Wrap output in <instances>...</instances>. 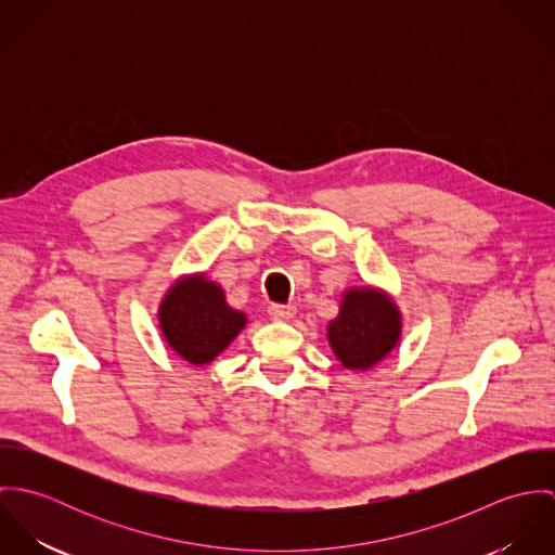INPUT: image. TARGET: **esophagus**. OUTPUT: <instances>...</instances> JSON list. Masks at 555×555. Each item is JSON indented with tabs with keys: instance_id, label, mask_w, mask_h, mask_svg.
I'll use <instances>...</instances> for the list:
<instances>
[{
	"instance_id": "1",
	"label": "esophagus",
	"mask_w": 555,
	"mask_h": 555,
	"mask_svg": "<svg viewBox=\"0 0 555 555\" xmlns=\"http://www.w3.org/2000/svg\"><path fill=\"white\" fill-rule=\"evenodd\" d=\"M295 306H282V304H271L269 306V317L273 320H286V318L295 317Z\"/></svg>"
}]
</instances>
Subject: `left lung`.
<instances>
[{
    "mask_svg": "<svg viewBox=\"0 0 555 555\" xmlns=\"http://www.w3.org/2000/svg\"><path fill=\"white\" fill-rule=\"evenodd\" d=\"M396 306L380 293L363 288L344 297L339 317L328 324V341L348 370H367L385 359L399 339Z\"/></svg>",
    "mask_w": 555,
    "mask_h": 555,
    "instance_id": "8db88e82",
    "label": "left lung"
}]
</instances>
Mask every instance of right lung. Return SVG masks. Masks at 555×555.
<instances>
[{"mask_svg":"<svg viewBox=\"0 0 555 555\" xmlns=\"http://www.w3.org/2000/svg\"><path fill=\"white\" fill-rule=\"evenodd\" d=\"M159 324L172 350L194 365L214 361L237 335L245 317L227 306L218 284L205 278L177 282L159 306Z\"/></svg>","mask_w":555,"mask_h":555,"instance_id":"obj_1","label":"right lung"}]
</instances>
